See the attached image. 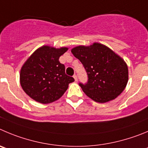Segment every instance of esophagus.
<instances>
[{"mask_svg": "<svg viewBox=\"0 0 148 148\" xmlns=\"http://www.w3.org/2000/svg\"><path fill=\"white\" fill-rule=\"evenodd\" d=\"M73 77L74 78V80H75L76 82H77V76L76 75V74H74V75L73 76Z\"/></svg>", "mask_w": 148, "mask_h": 148, "instance_id": "obj_1", "label": "esophagus"}]
</instances>
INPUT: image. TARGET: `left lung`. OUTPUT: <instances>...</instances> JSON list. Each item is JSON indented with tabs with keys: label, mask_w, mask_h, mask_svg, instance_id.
Masks as SVG:
<instances>
[{
	"label": "left lung",
	"mask_w": 148,
	"mask_h": 148,
	"mask_svg": "<svg viewBox=\"0 0 148 148\" xmlns=\"http://www.w3.org/2000/svg\"><path fill=\"white\" fill-rule=\"evenodd\" d=\"M71 52L86 70L88 82L79 85L88 97L99 103H105L123 91L128 79V66L112 49L94 43L88 47H76Z\"/></svg>",
	"instance_id": "obj_1"
}]
</instances>
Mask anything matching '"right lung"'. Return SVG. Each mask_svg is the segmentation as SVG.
Segmentation results:
<instances>
[{
  "mask_svg": "<svg viewBox=\"0 0 148 148\" xmlns=\"http://www.w3.org/2000/svg\"><path fill=\"white\" fill-rule=\"evenodd\" d=\"M67 47L56 49L43 46L35 51L26 60L20 71V85L31 99L41 103H49L60 99L74 82L66 75L65 66L59 58Z\"/></svg>",
  "mask_w": 148,
  "mask_h": 148,
  "instance_id": "right-lung-1",
  "label": "right lung"
}]
</instances>
